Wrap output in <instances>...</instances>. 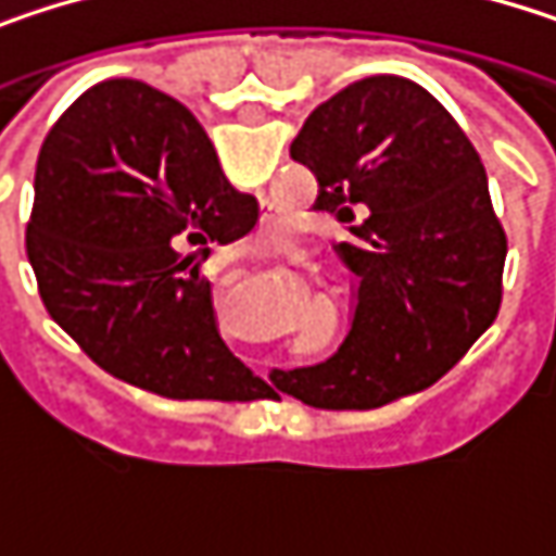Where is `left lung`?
<instances>
[{"instance_id": "8db88e82", "label": "left lung", "mask_w": 556, "mask_h": 556, "mask_svg": "<svg viewBox=\"0 0 556 556\" xmlns=\"http://www.w3.org/2000/svg\"><path fill=\"white\" fill-rule=\"evenodd\" d=\"M318 179L315 212L354 241L351 331L312 367L270 383L315 408H380L438 383L493 325L505 231L486 169L451 112L405 76H367L321 102L289 144Z\"/></svg>"}]
</instances>
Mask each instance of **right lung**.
I'll list each match as a JSON object with an SVG mask.
<instances>
[{"label": "right lung", "instance_id": "1", "mask_svg": "<svg viewBox=\"0 0 556 556\" xmlns=\"http://www.w3.org/2000/svg\"><path fill=\"white\" fill-rule=\"evenodd\" d=\"M195 115L141 79L86 89L51 128L25 231L38 292L105 374L167 399H270L215 328L186 244L257 225Z\"/></svg>", "mask_w": 556, "mask_h": 556}]
</instances>
